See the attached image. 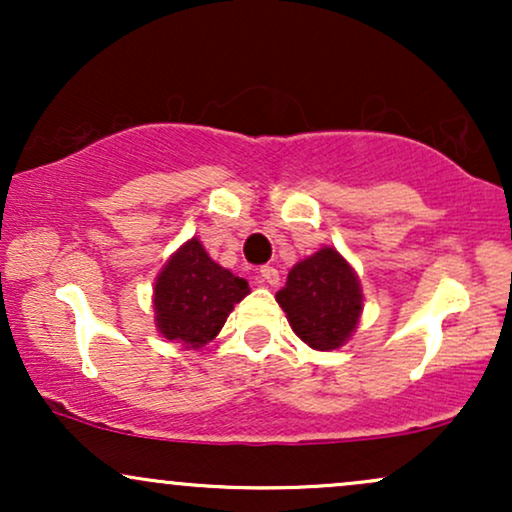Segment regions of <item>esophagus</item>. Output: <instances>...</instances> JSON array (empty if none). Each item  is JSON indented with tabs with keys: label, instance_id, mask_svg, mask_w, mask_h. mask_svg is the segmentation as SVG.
Instances as JSON below:
<instances>
[{
	"label": "esophagus",
	"instance_id": "esophagus-1",
	"mask_svg": "<svg viewBox=\"0 0 512 512\" xmlns=\"http://www.w3.org/2000/svg\"><path fill=\"white\" fill-rule=\"evenodd\" d=\"M260 284H267V286L279 284V269L272 267V264H264L260 269Z\"/></svg>",
	"mask_w": 512,
	"mask_h": 512
}]
</instances>
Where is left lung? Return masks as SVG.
I'll list each match as a JSON object with an SVG mask.
<instances>
[{"mask_svg": "<svg viewBox=\"0 0 512 512\" xmlns=\"http://www.w3.org/2000/svg\"><path fill=\"white\" fill-rule=\"evenodd\" d=\"M276 303L305 344L332 351L356 330L363 310L361 281L337 250L320 248L291 269Z\"/></svg>", "mask_w": 512, "mask_h": 512, "instance_id": "8db88e82", "label": "left lung"}]
</instances>
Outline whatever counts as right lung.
Returning a JSON list of instances; mask_svg holds the SVG:
<instances>
[{
    "mask_svg": "<svg viewBox=\"0 0 512 512\" xmlns=\"http://www.w3.org/2000/svg\"><path fill=\"white\" fill-rule=\"evenodd\" d=\"M248 293V281L211 260L197 238L187 240L156 276L158 332L185 349H199L221 332L233 305Z\"/></svg>",
    "mask_w": 512,
    "mask_h": 512,
    "instance_id": "add662e5",
    "label": "right lung"
}]
</instances>
